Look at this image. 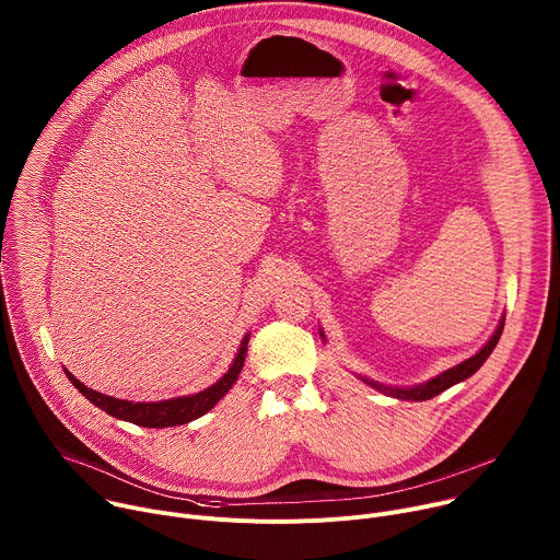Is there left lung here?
<instances>
[{
  "mask_svg": "<svg viewBox=\"0 0 560 560\" xmlns=\"http://www.w3.org/2000/svg\"><path fill=\"white\" fill-rule=\"evenodd\" d=\"M503 326H505V318H501V324H499L494 337L488 341V346H486L481 352L474 354L471 359H467V361H463V363H458V365H454V368H450L447 372L434 376L432 381H428V383H423V385L406 387V389H401V387H385V385H378V383H374V381H370V385L376 387L378 392L389 394V396L406 398V401H428V398H432V396L441 394L443 389H447V387H452V385L465 381L467 376H471L478 368H481V365L486 363V359L492 354V350L497 348V343H499V339H501V335H503ZM363 381H365V378H363Z\"/></svg>",
  "mask_w": 560,
  "mask_h": 560,
  "instance_id": "8db88e82",
  "label": "left lung"
}]
</instances>
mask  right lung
Segmentation results:
<instances>
[{"label": "right lung", "instance_id": "1", "mask_svg": "<svg viewBox=\"0 0 560 560\" xmlns=\"http://www.w3.org/2000/svg\"><path fill=\"white\" fill-rule=\"evenodd\" d=\"M248 339L250 335L244 337L242 348H238V354L234 359V363L230 365V370L208 389L192 394V396H179V398H168V401H156V404H132V401H121V398L115 396H106L102 392H95L91 387H86L82 381L74 378L68 370L66 376L70 378V383L82 392L91 404H95L100 410H104L106 415L141 425V428H173V425H184L190 423L199 417H203L206 412H210L219 401L221 396L232 387V383L238 378V372L244 368L246 361V352H248Z\"/></svg>", "mask_w": 560, "mask_h": 560}]
</instances>
